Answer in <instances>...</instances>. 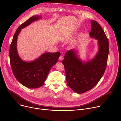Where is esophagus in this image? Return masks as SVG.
Instances as JSON below:
<instances>
[{
  "label": "esophagus",
  "instance_id": "34e87169",
  "mask_svg": "<svg viewBox=\"0 0 121 121\" xmlns=\"http://www.w3.org/2000/svg\"><path fill=\"white\" fill-rule=\"evenodd\" d=\"M59 60H60V61H62L63 59V56H59Z\"/></svg>",
  "mask_w": 121,
  "mask_h": 121
}]
</instances>
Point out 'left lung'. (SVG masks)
Returning a JSON list of instances; mask_svg holds the SVG:
<instances>
[{
	"mask_svg": "<svg viewBox=\"0 0 121 121\" xmlns=\"http://www.w3.org/2000/svg\"><path fill=\"white\" fill-rule=\"evenodd\" d=\"M91 37L98 40L99 51L95 56L88 62H83L74 49L68 51L62 61L66 83L74 91L83 93L97 84L105 71L109 51V42L101 26L91 21Z\"/></svg>",
	"mask_w": 121,
	"mask_h": 121,
	"instance_id": "8db88e82",
	"label": "left lung"
}]
</instances>
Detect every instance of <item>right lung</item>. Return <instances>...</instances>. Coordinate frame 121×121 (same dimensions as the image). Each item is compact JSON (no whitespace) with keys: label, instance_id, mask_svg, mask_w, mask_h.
Wrapping results in <instances>:
<instances>
[{"label":"right lung","instance_id":"1","mask_svg":"<svg viewBox=\"0 0 121 121\" xmlns=\"http://www.w3.org/2000/svg\"><path fill=\"white\" fill-rule=\"evenodd\" d=\"M41 18L32 16L21 24L14 34L9 48L10 65L15 77L22 85L31 89L39 88L44 84L51 67L57 63L61 55L60 52H47L30 62L24 61L20 57L17 50L19 34L22 29Z\"/></svg>","mask_w":121,"mask_h":121}]
</instances>
